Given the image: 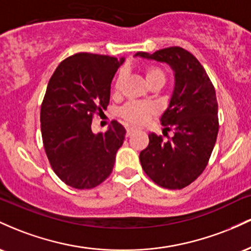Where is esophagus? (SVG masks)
<instances>
[{"label": "esophagus", "mask_w": 251, "mask_h": 251, "mask_svg": "<svg viewBox=\"0 0 251 251\" xmlns=\"http://www.w3.org/2000/svg\"><path fill=\"white\" fill-rule=\"evenodd\" d=\"M134 132V128L133 127H127L126 128V137H129L132 133Z\"/></svg>", "instance_id": "obj_1"}]
</instances>
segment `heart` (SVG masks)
Here are the masks:
<instances>
[{"label":"heart","mask_w":251,"mask_h":251,"mask_svg":"<svg viewBox=\"0 0 251 251\" xmlns=\"http://www.w3.org/2000/svg\"><path fill=\"white\" fill-rule=\"evenodd\" d=\"M144 74H145L146 82L150 85L158 83L163 86L166 81V74L163 68H160L157 65H148L144 68ZM125 79V72H119L116 80H114V91L118 92L122 87V83ZM154 114V107L149 102H140V101H129L124 105L120 109V117L125 122L133 125H142Z\"/></svg>","instance_id":"1"}]
</instances>
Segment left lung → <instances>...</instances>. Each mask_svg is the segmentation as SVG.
Masks as SVG:
<instances>
[{"instance_id":"8db88e82","label":"left lung","mask_w":251,"mask_h":251,"mask_svg":"<svg viewBox=\"0 0 251 251\" xmlns=\"http://www.w3.org/2000/svg\"><path fill=\"white\" fill-rule=\"evenodd\" d=\"M135 55L166 62L175 72V89L160 118L174 137L150 133L148 148L139 154L145 174L159 186L183 189L195 181L208 165L217 139L218 105L215 87L201 62L181 47H169L150 55Z\"/></svg>"}]
</instances>
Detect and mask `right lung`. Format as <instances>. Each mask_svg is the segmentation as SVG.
I'll return each mask as SVG.
<instances>
[{"mask_svg": "<svg viewBox=\"0 0 251 251\" xmlns=\"http://www.w3.org/2000/svg\"><path fill=\"white\" fill-rule=\"evenodd\" d=\"M124 59L77 53L56 67L46 89L40 122L43 148L57 177L74 189H93L112 174L126 131L116 120L105 133L92 119L109 103L111 82Z\"/></svg>", "mask_w": 251, "mask_h": 251, "instance_id": "obj_1", "label": "right lung"}]
</instances>
